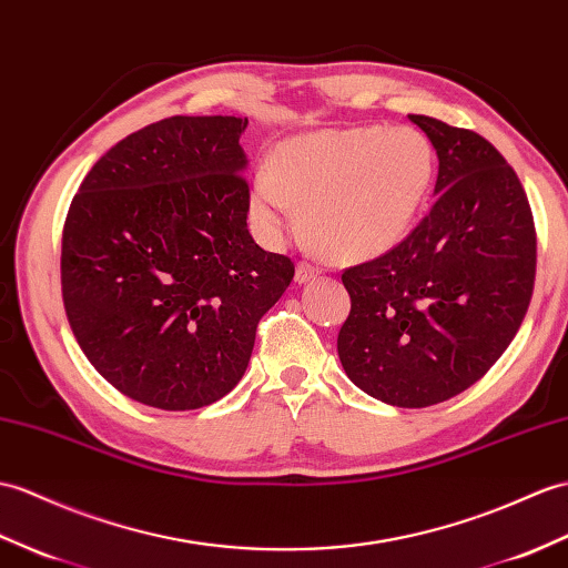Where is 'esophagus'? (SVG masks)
Here are the masks:
<instances>
[{"label": "esophagus", "instance_id": "obj_1", "mask_svg": "<svg viewBox=\"0 0 568 568\" xmlns=\"http://www.w3.org/2000/svg\"><path fill=\"white\" fill-rule=\"evenodd\" d=\"M320 273H322L320 266H314V263H310V261H300L297 263V271H295V281L297 283H307V281L316 278V275H320Z\"/></svg>", "mask_w": 568, "mask_h": 568}]
</instances>
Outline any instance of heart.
<instances>
[{
    "label": "heart",
    "instance_id": "1",
    "mask_svg": "<svg viewBox=\"0 0 568 568\" xmlns=\"http://www.w3.org/2000/svg\"><path fill=\"white\" fill-rule=\"evenodd\" d=\"M435 171L430 142L414 128L351 125L285 140L271 176H256L252 222L281 244L307 207V230L328 256L355 263L397 246L424 205Z\"/></svg>",
    "mask_w": 568,
    "mask_h": 568
}]
</instances>
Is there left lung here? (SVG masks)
Wrapping results in <instances>:
<instances>
[{
  "label": "left lung",
  "instance_id": "8db88e82",
  "mask_svg": "<svg viewBox=\"0 0 568 568\" xmlns=\"http://www.w3.org/2000/svg\"><path fill=\"white\" fill-rule=\"evenodd\" d=\"M438 154L435 203L387 254L346 268L338 358L371 397L424 408L465 392L504 355L535 287L532 210L489 140L408 115Z\"/></svg>",
  "mask_w": 568,
  "mask_h": 568
}]
</instances>
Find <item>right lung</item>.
Returning <instances> with one entry per match:
<instances>
[{
    "mask_svg": "<svg viewBox=\"0 0 568 568\" xmlns=\"http://www.w3.org/2000/svg\"><path fill=\"white\" fill-rule=\"evenodd\" d=\"M246 118L171 115L91 166L62 230L79 348L125 397L164 412L222 399L295 263L248 234Z\"/></svg>",
    "mask_w": 568,
    "mask_h": 568,
    "instance_id": "1",
    "label": "right lung"
}]
</instances>
